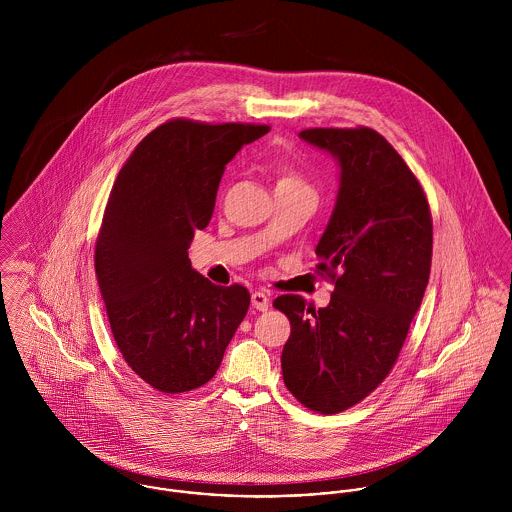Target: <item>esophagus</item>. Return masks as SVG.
<instances>
[{"mask_svg": "<svg viewBox=\"0 0 512 512\" xmlns=\"http://www.w3.org/2000/svg\"><path fill=\"white\" fill-rule=\"evenodd\" d=\"M252 307L258 311H266L270 307V295L266 292L252 293Z\"/></svg>", "mask_w": 512, "mask_h": 512, "instance_id": "esophagus-1", "label": "esophagus"}]
</instances>
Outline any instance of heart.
Here are the masks:
<instances>
[{
    "instance_id": "1",
    "label": "heart",
    "mask_w": 512,
    "mask_h": 512,
    "mask_svg": "<svg viewBox=\"0 0 512 512\" xmlns=\"http://www.w3.org/2000/svg\"><path fill=\"white\" fill-rule=\"evenodd\" d=\"M274 171L278 175V185H301L303 183L301 175L286 165H276Z\"/></svg>"
}]
</instances>
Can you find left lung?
<instances>
[{
    "label": "left lung",
    "instance_id": "1",
    "mask_svg": "<svg viewBox=\"0 0 512 512\" xmlns=\"http://www.w3.org/2000/svg\"><path fill=\"white\" fill-rule=\"evenodd\" d=\"M299 136L341 165L337 205L315 248V272L335 290L321 309L292 293L274 299L292 323L282 372L305 408L339 414L396 365L430 280L434 224L418 177L372 128Z\"/></svg>",
    "mask_w": 512,
    "mask_h": 512
}]
</instances>
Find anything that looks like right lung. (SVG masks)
Segmentation results:
<instances>
[{
    "label": "right lung",
    "instance_id": "obj_1",
    "mask_svg": "<svg viewBox=\"0 0 512 512\" xmlns=\"http://www.w3.org/2000/svg\"><path fill=\"white\" fill-rule=\"evenodd\" d=\"M268 132L173 118L147 134L114 181L96 278L124 361L163 394L207 384L248 311V290L215 286L191 268L187 250L213 217L224 165Z\"/></svg>",
    "mask_w": 512,
    "mask_h": 512
}]
</instances>
